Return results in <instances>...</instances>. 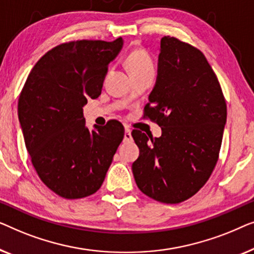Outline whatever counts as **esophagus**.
<instances>
[{
	"instance_id": "esophagus-1",
	"label": "esophagus",
	"mask_w": 254,
	"mask_h": 254,
	"mask_svg": "<svg viewBox=\"0 0 254 254\" xmlns=\"http://www.w3.org/2000/svg\"><path fill=\"white\" fill-rule=\"evenodd\" d=\"M132 140V135H131V130L130 128H126V133H124V141H130Z\"/></svg>"
}]
</instances>
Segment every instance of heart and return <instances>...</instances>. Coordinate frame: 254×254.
<instances>
[{"instance_id":"b5f03b06","label":"heart","mask_w":254,"mask_h":254,"mask_svg":"<svg viewBox=\"0 0 254 254\" xmlns=\"http://www.w3.org/2000/svg\"><path fill=\"white\" fill-rule=\"evenodd\" d=\"M127 66L130 74L154 70V64H153L151 56L144 49H135L130 53L127 59Z\"/></svg>"}]
</instances>
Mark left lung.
<instances>
[{"label": "left lung", "mask_w": 254, "mask_h": 254, "mask_svg": "<svg viewBox=\"0 0 254 254\" xmlns=\"http://www.w3.org/2000/svg\"><path fill=\"white\" fill-rule=\"evenodd\" d=\"M148 99L144 119L158 124L162 134L132 131L139 147L132 173L147 197L180 203L197 193L216 166L226 99L205 55L169 35L161 39L158 78Z\"/></svg>", "instance_id": "8db88e82"}]
</instances>
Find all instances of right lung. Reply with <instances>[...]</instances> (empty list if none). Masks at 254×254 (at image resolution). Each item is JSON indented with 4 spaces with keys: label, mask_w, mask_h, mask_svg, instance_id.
Instances as JSON below:
<instances>
[{
    "label": "right lung",
    "mask_w": 254,
    "mask_h": 254,
    "mask_svg": "<svg viewBox=\"0 0 254 254\" xmlns=\"http://www.w3.org/2000/svg\"><path fill=\"white\" fill-rule=\"evenodd\" d=\"M114 41L64 42L46 53L31 70L18 100L25 146L38 176L60 197L95 193L124 138L110 120L90 131L83 107L101 94L108 64L122 48Z\"/></svg>",
    "instance_id": "1"
}]
</instances>
